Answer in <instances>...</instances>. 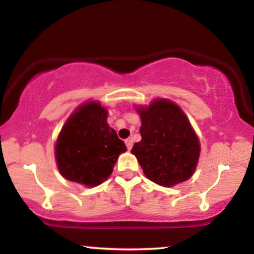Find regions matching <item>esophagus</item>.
Listing matches in <instances>:
<instances>
[{
  "mask_svg": "<svg viewBox=\"0 0 254 254\" xmlns=\"http://www.w3.org/2000/svg\"><path fill=\"white\" fill-rule=\"evenodd\" d=\"M125 144H127V149L131 150V148H132V144H133V139H132V138L125 139Z\"/></svg>",
  "mask_w": 254,
  "mask_h": 254,
  "instance_id": "esophagus-1",
  "label": "esophagus"
}]
</instances>
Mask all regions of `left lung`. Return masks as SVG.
Returning a JSON list of instances; mask_svg holds the SVG:
<instances>
[{
	"label": "left lung",
	"mask_w": 254,
	"mask_h": 254,
	"mask_svg": "<svg viewBox=\"0 0 254 254\" xmlns=\"http://www.w3.org/2000/svg\"><path fill=\"white\" fill-rule=\"evenodd\" d=\"M135 110L142 122V139L131 153L144 176L165 188L190 179L199 160L200 143L184 111L168 99H155Z\"/></svg>",
	"instance_id": "obj_1"
}]
</instances>
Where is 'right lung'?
<instances>
[{
  "instance_id": "add662e5",
  "label": "right lung",
  "mask_w": 254,
  "mask_h": 254,
  "mask_svg": "<svg viewBox=\"0 0 254 254\" xmlns=\"http://www.w3.org/2000/svg\"><path fill=\"white\" fill-rule=\"evenodd\" d=\"M107 115L99 101H87L64 123L55 144V157L66 180L87 188L100 185L109 179L119 155L127 151L107 123Z\"/></svg>"
}]
</instances>
